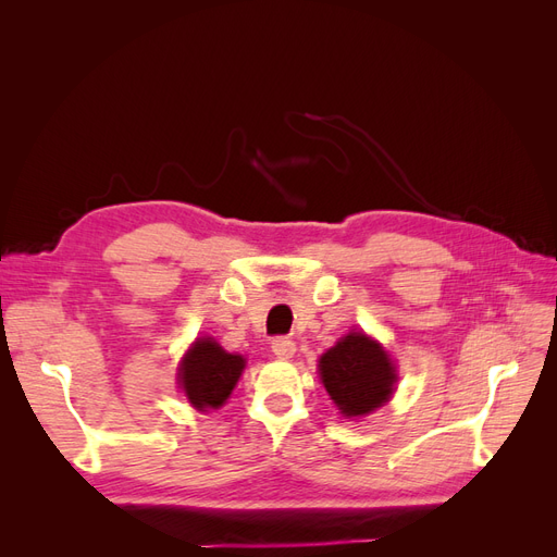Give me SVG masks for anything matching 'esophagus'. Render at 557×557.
Returning <instances> with one entry per match:
<instances>
[{"instance_id": "34e87169", "label": "esophagus", "mask_w": 557, "mask_h": 557, "mask_svg": "<svg viewBox=\"0 0 557 557\" xmlns=\"http://www.w3.org/2000/svg\"><path fill=\"white\" fill-rule=\"evenodd\" d=\"M272 352L278 360H288L295 356V342L290 339H274L272 342Z\"/></svg>"}]
</instances>
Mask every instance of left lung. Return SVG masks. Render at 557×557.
I'll return each mask as SVG.
<instances>
[{"label": "left lung", "instance_id": "8db88e82", "mask_svg": "<svg viewBox=\"0 0 557 557\" xmlns=\"http://www.w3.org/2000/svg\"><path fill=\"white\" fill-rule=\"evenodd\" d=\"M318 374L342 416L360 418L393 397L397 369L364 332H348L318 360Z\"/></svg>", "mask_w": 557, "mask_h": 557}]
</instances>
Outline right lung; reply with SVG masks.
I'll use <instances>...</instances> for the list:
<instances>
[{
    "label": "right lung",
    "instance_id": "add662e5",
    "mask_svg": "<svg viewBox=\"0 0 557 557\" xmlns=\"http://www.w3.org/2000/svg\"><path fill=\"white\" fill-rule=\"evenodd\" d=\"M246 360L227 352L211 336H201L178 364V387L197 411L221 409L237 385Z\"/></svg>",
    "mask_w": 557,
    "mask_h": 557
}]
</instances>
